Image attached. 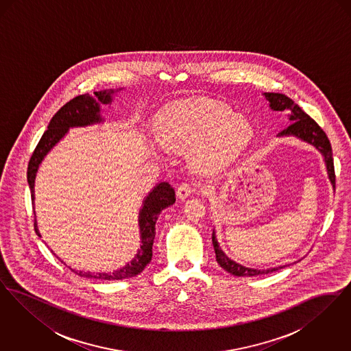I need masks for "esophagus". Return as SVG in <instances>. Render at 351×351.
<instances>
[{"mask_svg": "<svg viewBox=\"0 0 351 351\" xmlns=\"http://www.w3.org/2000/svg\"><path fill=\"white\" fill-rule=\"evenodd\" d=\"M195 192V186L192 185L191 183H185L180 184L179 185V188H178V197L180 199V200H184V199H186L189 195H192Z\"/></svg>", "mask_w": 351, "mask_h": 351, "instance_id": "esophagus-1", "label": "esophagus"}]
</instances>
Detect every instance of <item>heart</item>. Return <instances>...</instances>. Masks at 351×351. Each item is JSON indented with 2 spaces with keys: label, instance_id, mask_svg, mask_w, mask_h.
Here are the masks:
<instances>
[{
  "label": "heart",
  "instance_id": "1",
  "mask_svg": "<svg viewBox=\"0 0 351 351\" xmlns=\"http://www.w3.org/2000/svg\"><path fill=\"white\" fill-rule=\"evenodd\" d=\"M155 130L168 146H192L191 163L201 173H215L228 167L254 136L249 118L205 97L168 104L156 116Z\"/></svg>",
  "mask_w": 351,
  "mask_h": 351
}]
</instances>
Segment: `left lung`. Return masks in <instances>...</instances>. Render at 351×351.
Masks as SVG:
<instances>
[{"label":"left lung","instance_id":"left-lung-1","mask_svg":"<svg viewBox=\"0 0 351 351\" xmlns=\"http://www.w3.org/2000/svg\"><path fill=\"white\" fill-rule=\"evenodd\" d=\"M269 105V109L274 112H288L289 113V122L291 125L285 128L283 132L278 134L279 138L283 136H295L300 139L302 142H306L312 146H315L322 155L325 167L328 172V178L330 180L332 185H335V175H334L333 165V152H332V146L330 142L324 133V130L318 126L315 119L309 117L305 112H302L300 106L295 104L289 97H287L283 93H263ZM212 242L213 247L216 252V261L221 267L234 276H258V275H266L269 272L278 271L285 266H279V267L272 268H258L246 267L239 263H237L233 259H230L223 251L221 250L217 238H216V232L213 230L212 234ZM296 263V262H295Z\"/></svg>","mask_w":351,"mask_h":351}]
</instances>
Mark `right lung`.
Wrapping results in <instances>:
<instances>
[{"label":"right lung","instance_id":"right-lung-1","mask_svg":"<svg viewBox=\"0 0 351 351\" xmlns=\"http://www.w3.org/2000/svg\"><path fill=\"white\" fill-rule=\"evenodd\" d=\"M122 89L123 88L104 89L99 92H93V96L88 93L77 96L67 102L63 108H60L58 113L52 117L47 126V130L42 135L38 146L34 150L27 167V183L32 191L33 204L35 200L34 185L36 172L46 155L67 135L69 129L86 128L104 122L105 118L101 116V105H110L113 101V96ZM175 191L167 182L156 184L145 197L138 217L142 245L134 255L130 263L125 265L123 267L114 272H84L72 268L71 269L83 278L99 280H122L141 274L150 263L152 258V243L155 238V223L158 216L163 209L175 204ZM34 228L36 234L40 237L36 221L34 223Z\"/></svg>","mask_w":351,"mask_h":351}]
</instances>
